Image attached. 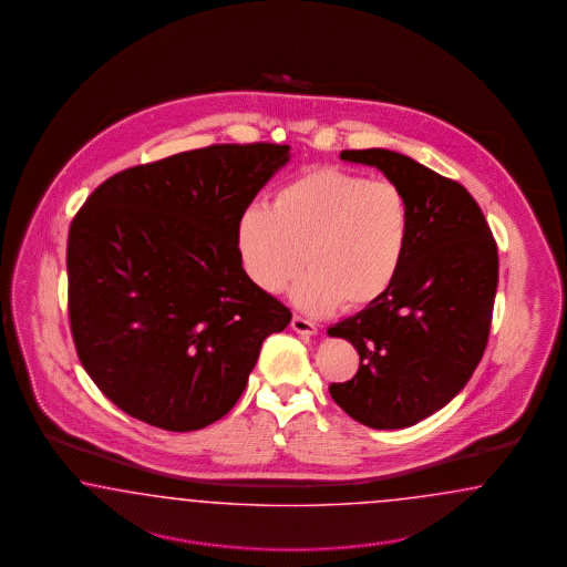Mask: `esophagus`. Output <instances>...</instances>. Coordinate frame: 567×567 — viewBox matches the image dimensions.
Listing matches in <instances>:
<instances>
[{
  "instance_id": "1",
  "label": "esophagus",
  "mask_w": 567,
  "mask_h": 567,
  "mask_svg": "<svg viewBox=\"0 0 567 567\" xmlns=\"http://www.w3.org/2000/svg\"><path fill=\"white\" fill-rule=\"evenodd\" d=\"M291 327L295 332H299V334H316L318 332V328L313 322H309L306 318H301V316H292Z\"/></svg>"
}]
</instances>
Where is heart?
Instances as JSON below:
<instances>
[{"instance_id":"1","label":"heart","mask_w":567,"mask_h":567,"mask_svg":"<svg viewBox=\"0 0 567 567\" xmlns=\"http://www.w3.org/2000/svg\"><path fill=\"white\" fill-rule=\"evenodd\" d=\"M410 240V206L389 181L316 168L276 190L272 207H245L237 249L261 291L278 292L303 266L292 301L318 313L368 308L393 287Z\"/></svg>"}]
</instances>
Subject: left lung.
Returning <instances> with one entry per match:
<instances>
[{
	"label": "left lung",
	"instance_id": "1",
	"mask_svg": "<svg viewBox=\"0 0 567 567\" xmlns=\"http://www.w3.org/2000/svg\"><path fill=\"white\" fill-rule=\"evenodd\" d=\"M403 190L410 240L393 287L328 328L360 353L358 374L328 386L370 429H405L445 408L481 363L498 280L497 243L464 185L389 150H344Z\"/></svg>",
	"mask_w": 567,
	"mask_h": 567
}]
</instances>
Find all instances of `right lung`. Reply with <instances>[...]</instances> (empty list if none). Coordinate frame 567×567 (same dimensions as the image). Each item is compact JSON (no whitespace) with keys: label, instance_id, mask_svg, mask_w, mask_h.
<instances>
[{"label":"right lung","instance_id":"obj_1","mask_svg":"<svg viewBox=\"0 0 567 567\" xmlns=\"http://www.w3.org/2000/svg\"><path fill=\"white\" fill-rule=\"evenodd\" d=\"M289 145L224 143L110 176L72 218L70 332L122 412L206 429L233 410L291 309L247 276L237 220Z\"/></svg>","mask_w":567,"mask_h":567}]
</instances>
